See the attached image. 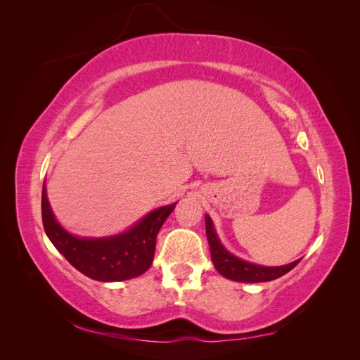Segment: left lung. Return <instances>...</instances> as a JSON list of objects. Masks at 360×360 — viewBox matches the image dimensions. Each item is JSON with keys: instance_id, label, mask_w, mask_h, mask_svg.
I'll return each instance as SVG.
<instances>
[{"instance_id": "1", "label": "left lung", "mask_w": 360, "mask_h": 360, "mask_svg": "<svg viewBox=\"0 0 360 360\" xmlns=\"http://www.w3.org/2000/svg\"><path fill=\"white\" fill-rule=\"evenodd\" d=\"M205 233L207 240H209L210 246V255L212 261L219 274L228 279L238 281V282H267L274 281L281 276H284L291 269L297 266L300 259L294 261L287 266L279 267H264L246 263V261L231 255L228 250L221 245L219 238L216 236V231L213 228L212 219L209 216H205Z\"/></svg>"}]
</instances>
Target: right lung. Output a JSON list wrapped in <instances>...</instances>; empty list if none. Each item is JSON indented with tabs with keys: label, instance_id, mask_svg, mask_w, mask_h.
I'll list each match as a JSON object with an SVG mask.
<instances>
[{
	"label": "right lung",
	"instance_id": "add662e5",
	"mask_svg": "<svg viewBox=\"0 0 360 360\" xmlns=\"http://www.w3.org/2000/svg\"><path fill=\"white\" fill-rule=\"evenodd\" d=\"M176 204L153 210L120 236L78 238L69 234L56 221L43 184L41 221L49 240L81 274L102 282L124 281L144 274L153 263L158 233Z\"/></svg>",
	"mask_w": 360,
	"mask_h": 360
}]
</instances>
